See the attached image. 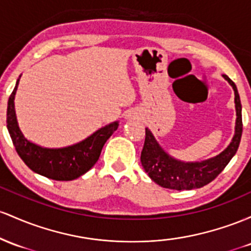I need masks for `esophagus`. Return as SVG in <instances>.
I'll return each mask as SVG.
<instances>
[{"label":"esophagus","instance_id":"34e87169","mask_svg":"<svg viewBox=\"0 0 251 251\" xmlns=\"http://www.w3.org/2000/svg\"><path fill=\"white\" fill-rule=\"evenodd\" d=\"M140 114L139 111L135 110V109H131V110H128L126 114V120H136V118H139Z\"/></svg>","mask_w":251,"mask_h":251}]
</instances>
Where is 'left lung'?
Wrapping results in <instances>:
<instances>
[{
	"label": "left lung",
	"mask_w": 251,
	"mask_h": 251,
	"mask_svg": "<svg viewBox=\"0 0 251 251\" xmlns=\"http://www.w3.org/2000/svg\"><path fill=\"white\" fill-rule=\"evenodd\" d=\"M223 77L232 86L235 92V108L237 117L231 142L218 155L202 161H181L171 156L159 145L153 133L146 128L145 145L141 151V163L146 173H148L149 178L161 187L181 191L205 186L224 170L225 166L230 162L237 151L243 129L242 104L235 83L227 75H223Z\"/></svg>",
	"instance_id": "1"
}]
</instances>
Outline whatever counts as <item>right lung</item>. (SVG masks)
<instances>
[{"label": "right lung", "mask_w": 251, "mask_h": 251, "mask_svg": "<svg viewBox=\"0 0 251 251\" xmlns=\"http://www.w3.org/2000/svg\"><path fill=\"white\" fill-rule=\"evenodd\" d=\"M20 77L8 100L7 108V128L20 157L33 172L49 179L69 181L79 178L100 159L104 143L117 130L118 121L102 126L85 140L72 146L63 148L41 147L27 140L19 126L14 100Z\"/></svg>", "instance_id": "obj_1"}]
</instances>
